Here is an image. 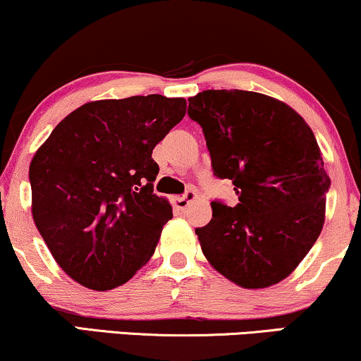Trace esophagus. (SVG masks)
<instances>
[{
    "label": "esophagus",
    "instance_id": "1",
    "mask_svg": "<svg viewBox=\"0 0 361 361\" xmlns=\"http://www.w3.org/2000/svg\"><path fill=\"white\" fill-rule=\"evenodd\" d=\"M196 191H193V190H188L186 191L185 195H181V196H176L175 198V207L178 208V209H185V208H188V204L191 203V202H195L196 200Z\"/></svg>",
    "mask_w": 361,
    "mask_h": 361
}]
</instances>
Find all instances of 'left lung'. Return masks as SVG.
Instances as JSON below:
<instances>
[{"instance_id":"left-lung-1","label":"left lung","mask_w":361,"mask_h":361,"mask_svg":"<svg viewBox=\"0 0 361 361\" xmlns=\"http://www.w3.org/2000/svg\"><path fill=\"white\" fill-rule=\"evenodd\" d=\"M203 128L214 176L231 180L236 207L212 202L196 228L203 255L243 288L285 280L307 257L325 223L330 176L312 128L293 108L243 90H207L188 98Z\"/></svg>"}]
</instances>
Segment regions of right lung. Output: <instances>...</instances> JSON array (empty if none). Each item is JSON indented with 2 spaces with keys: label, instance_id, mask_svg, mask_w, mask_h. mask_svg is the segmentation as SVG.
I'll return each mask as SVG.
<instances>
[{
  "label": "right lung",
  "instance_id": "obj_1",
  "mask_svg": "<svg viewBox=\"0 0 361 361\" xmlns=\"http://www.w3.org/2000/svg\"><path fill=\"white\" fill-rule=\"evenodd\" d=\"M161 94L86 103L58 123L30 165L35 225L61 270L90 290L133 278L173 218L153 193V148L183 120Z\"/></svg>",
  "mask_w": 361,
  "mask_h": 361
}]
</instances>
